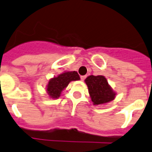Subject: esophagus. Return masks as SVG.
<instances>
[{
	"label": "esophagus",
	"instance_id": "34e87169",
	"mask_svg": "<svg viewBox=\"0 0 152 152\" xmlns=\"http://www.w3.org/2000/svg\"><path fill=\"white\" fill-rule=\"evenodd\" d=\"M85 78H86V76H81V80L82 81H84Z\"/></svg>",
	"mask_w": 152,
	"mask_h": 152
}]
</instances>
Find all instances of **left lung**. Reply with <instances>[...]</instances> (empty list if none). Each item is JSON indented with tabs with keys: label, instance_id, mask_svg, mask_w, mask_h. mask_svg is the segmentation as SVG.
Returning a JSON list of instances; mask_svg holds the SVG:
<instances>
[{
	"label": "left lung",
	"instance_id": "1",
	"mask_svg": "<svg viewBox=\"0 0 152 152\" xmlns=\"http://www.w3.org/2000/svg\"><path fill=\"white\" fill-rule=\"evenodd\" d=\"M85 82L88 86L89 96L94 105L109 103L116 97V94L103 75L88 76Z\"/></svg>",
	"mask_w": 152,
	"mask_h": 152
}]
</instances>
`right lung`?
Masks as SVG:
<instances>
[{
  "mask_svg": "<svg viewBox=\"0 0 152 152\" xmlns=\"http://www.w3.org/2000/svg\"><path fill=\"white\" fill-rule=\"evenodd\" d=\"M77 80H80V77L76 71H65L58 75L57 77L50 78L47 85L48 96L53 99H57L70 82Z\"/></svg>",
  "mask_w": 152,
  "mask_h": 152,
  "instance_id": "obj_1",
  "label": "right lung"
}]
</instances>
